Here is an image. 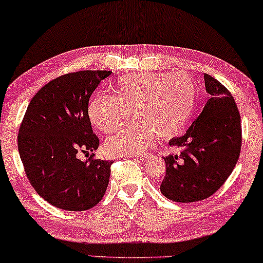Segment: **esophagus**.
I'll use <instances>...</instances> for the list:
<instances>
[{
    "label": "esophagus",
    "instance_id": "34e87169",
    "mask_svg": "<svg viewBox=\"0 0 263 263\" xmlns=\"http://www.w3.org/2000/svg\"><path fill=\"white\" fill-rule=\"evenodd\" d=\"M151 156H152L151 153H144V154H137V155H135V158L138 159V160H145V159L151 158Z\"/></svg>",
    "mask_w": 263,
    "mask_h": 263
}]
</instances>
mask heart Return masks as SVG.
Listing matches in <instances>:
<instances>
[{
	"mask_svg": "<svg viewBox=\"0 0 263 263\" xmlns=\"http://www.w3.org/2000/svg\"><path fill=\"white\" fill-rule=\"evenodd\" d=\"M114 96L97 95L88 104V119L102 134L118 132L134 111L137 122L109 138L105 149L114 155L137 154L156 136L170 139L183 131L197 104V87L187 75L141 72L119 80Z\"/></svg>",
	"mask_w": 263,
	"mask_h": 263,
	"instance_id": "obj_1",
	"label": "heart"
}]
</instances>
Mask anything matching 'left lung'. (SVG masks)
Segmentation results:
<instances>
[{
	"instance_id": "left-lung-1",
	"label": "left lung",
	"mask_w": 263,
	"mask_h": 263,
	"mask_svg": "<svg viewBox=\"0 0 263 263\" xmlns=\"http://www.w3.org/2000/svg\"><path fill=\"white\" fill-rule=\"evenodd\" d=\"M210 98L185 135L168 144L178 153L166 156V175L160 189L177 202L211 197L233 171L241 149L240 114L231 92L204 74Z\"/></svg>"
}]
</instances>
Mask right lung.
<instances>
[{
    "mask_svg": "<svg viewBox=\"0 0 263 263\" xmlns=\"http://www.w3.org/2000/svg\"><path fill=\"white\" fill-rule=\"evenodd\" d=\"M108 70L64 74L39 89L19 127L18 149L30 184L58 209L85 211L102 200L112 161H80V152L96 151L99 138L88 119L89 97Z\"/></svg>",
    "mask_w": 263,
    "mask_h": 263,
    "instance_id": "right-lung-1",
    "label": "right lung"
}]
</instances>
